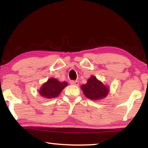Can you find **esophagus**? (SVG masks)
<instances>
[{
    "label": "esophagus",
    "mask_w": 148,
    "mask_h": 148,
    "mask_svg": "<svg viewBox=\"0 0 148 148\" xmlns=\"http://www.w3.org/2000/svg\"><path fill=\"white\" fill-rule=\"evenodd\" d=\"M71 82V84L72 85H74V86H77L79 84V82L78 81H74V80H72V81L70 82Z\"/></svg>",
    "instance_id": "esophagus-1"
}]
</instances>
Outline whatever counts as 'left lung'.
<instances>
[{"instance_id": "left-lung-1", "label": "left lung", "mask_w": 148, "mask_h": 148, "mask_svg": "<svg viewBox=\"0 0 148 148\" xmlns=\"http://www.w3.org/2000/svg\"><path fill=\"white\" fill-rule=\"evenodd\" d=\"M81 89L85 96L92 101H99L106 98L110 91L109 87L94 76L90 77L87 84L81 86Z\"/></svg>"}]
</instances>
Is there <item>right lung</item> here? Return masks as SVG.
I'll return each instance as SVG.
<instances>
[{"label":"right lung","instance_id":"add662e5","mask_svg":"<svg viewBox=\"0 0 148 148\" xmlns=\"http://www.w3.org/2000/svg\"><path fill=\"white\" fill-rule=\"evenodd\" d=\"M68 86L66 82H59L58 79L51 77L42 84L39 89V94L46 99L57 97L65 87Z\"/></svg>","mask_w":148,"mask_h":148}]
</instances>
